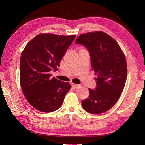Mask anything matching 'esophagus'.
Returning <instances> with one entry per match:
<instances>
[{"label":"esophagus","instance_id":"34e87169","mask_svg":"<svg viewBox=\"0 0 145 145\" xmlns=\"http://www.w3.org/2000/svg\"><path fill=\"white\" fill-rule=\"evenodd\" d=\"M71 85H72V86L73 87L74 89H76L80 88V85H78V84H75V83H73V82H72Z\"/></svg>","mask_w":145,"mask_h":145}]
</instances>
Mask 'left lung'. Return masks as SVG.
I'll return each instance as SVG.
<instances>
[{
    "label": "left lung",
    "mask_w": 145,
    "mask_h": 145,
    "mask_svg": "<svg viewBox=\"0 0 145 145\" xmlns=\"http://www.w3.org/2000/svg\"><path fill=\"white\" fill-rule=\"evenodd\" d=\"M75 43L88 48L92 69L97 75L96 88L89 89V98L82 100V106L93 114L106 112L117 103L125 87L127 73L125 56L117 41L103 31L81 35Z\"/></svg>",
    "instance_id": "left-lung-1"
}]
</instances>
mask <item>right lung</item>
Instances as JSON below:
<instances>
[{
    "mask_svg": "<svg viewBox=\"0 0 145 145\" xmlns=\"http://www.w3.org/2000/svg\"><path fill=\"white\" fill-rule=\"evenodd\" d=\"M76 35L40 34L29 42L20 61V82L30 104L43 112H51L63 105L71 88L69 82L51 78L50 72L57 70L65 52Z\"/></svg>",
    "mask_w": 145,
    "mask_h": 145,
    "instance_id": "obj_1",
    "label": "right lung"
}]
</instances>
